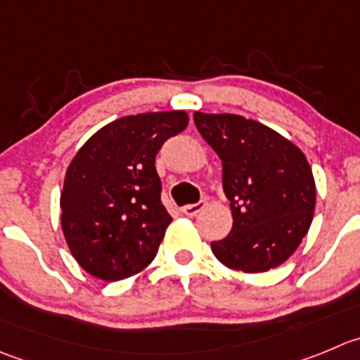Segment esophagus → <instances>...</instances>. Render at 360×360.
I'll use <instances>...</instances> for the list:
<instances>
[{"label": "esophagus", "mask_w": 360, "mask_h": 360, "mask_svg": "<svg viewBox=\"0 0 360 360\" xmlns=\"http://www.w3.org/2000/svg\"><path fill=\"white\" fill-rule=\"evenodd\" d=\"M205 207H207V201H198V203L194 205H186V207L182 208V212L186 215H189V217H194V215L200 214Z\"/></svg>", "instance_id": "34e87169"}]
</instances>
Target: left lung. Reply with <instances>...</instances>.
<instances>
[{
  "label": "left lung",
  "mask_w": 360,
  "mask_h": 360,
  "mask_svg": "<svg viewBox=\"0 0 360 360\" xmlns=\"http://www.w3.org/2000/svg\"><path fill=\"white\" fill-rule=\"evenodd\" d=\"M205 141L222 160V189L233 228L212 251L222 265L266 272L285 263L313 221L316 187L306 155L263 123L238 115L194 112Z\"/></svg>",
  "instance_id": "1"
}]
</instances>
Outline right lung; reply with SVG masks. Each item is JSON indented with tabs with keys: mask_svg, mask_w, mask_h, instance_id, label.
<instances>
[{
	"mask_svg": "<svg viewBox=\"0 0 360 360\" xmlns=\"http://www.w3.org/2000/svg\"><path fill=\"white\" fill-rule=\"evenodd\" d=\"M187 123L186 111L123 116L75 153L60 198L61 228L88 274L120 281L155 258L171 222L160 201L155 155Z\"/></svg>",
	"mask_w": 360,
	"mask_h": 360,
	"instance_id": "right-lung-1",
	"label": "right lung"
}]
</instances>
